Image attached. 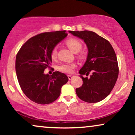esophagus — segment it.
Masks as SVG:
<instances>
[{
    "label": "esophagus",
    "instance_id": "34e87169",
    "mask_svg": "<svg viewBox=\"0 0 135 135\" xmlns=\"http://www.w3.org/2000/svg\"><path fill=\"white\" fill-rule=\"evenodd\" d=\"M68 79H69V80H71V79H73L74 76V75H68Z\"/></svg>",
    "mask_w": 135,
    "mask_h": 135
}]
</instances>
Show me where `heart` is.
Listing matches in <instances>:
<instances>
[{"mask_svg": "<svg viewBox=\"0 0 135 135\" xmlns=\"http://www.w3.org/2000/svg\"><path fill=\"white\" fill-rule=\"evenodd\" d=\"M66 45L68 48L73 51V52L76 53H78L79 51L82 49V44L81 43L80 40H79L77 38H71L68 40L66 42ZM50 56L51 59L55 60L57 56V49L56 47L52 49L51 51ZM76 66L74 63H63L59 66L58 69L60 71L64 73H72L74 71V69Z\"/></svg>", "mask_w": 135, "mask_h": 135, "instance_id": "obj_1", "label": "heart"}]
</instances>
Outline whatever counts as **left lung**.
<instances>
[{
  "label": "left lung",
  "instance_id": "obj_1",
  "mask_svg": "<svg viewBox=\"0 0 135 135\" xmlns=\"http://www.w3.org/2000/svg\"><path fill=\"white\" fill-rule=\"evenodd\" d=\"M85 43L88 49L86 61L79 71L83 80L75 90L77 95L86 103H98L109 95L119 75L117 56L111 44L97 33L90 31H69ZM90 72L89 78H84Z\"/></svg>",
  "mask_w": 135,
  "mask_h": 135
}]
</instances>
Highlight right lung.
I'll return each mask as SVG.
<instances>
[{
    "label": "right lung",
    "instance_id": "add662e5",
    "mask_svg": "<svg viewBox=\"0 0 135 135\" xmlns=\"http://www.w3.org/2000/svg\"><path fill=\"white\" fill-rule=\"evenodd\" d=\"M67 36L66 31L42 33L29 38L17 53L15 69L18 82L31 101L40 104L53 103L69 80L59 71L51 75L44 73L52 62L51 51Z\"/></svg>",
    "mask_w": 135,
    "mask_h": 135
}]
</instances>
